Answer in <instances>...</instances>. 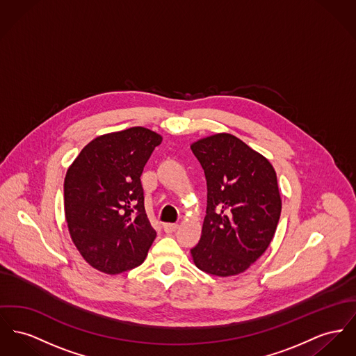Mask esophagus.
Masks as SVG:
<instances>
[{
    "label": "esophagus",
    "mask_w": 356,
    "mask_h": 356,
    "mask_svg": "<svg viewBox=\"0 0 356 356\" xmlns=\"http://www.w3.org/2000/svg\"><path fill=\"white\" fill-rule=\"evenodd\" d=\"M177 228H178V224H174V222H166V224L163 225V229H165V232H166V234H172V232H175V231H177Z\"/></svg>",
    "instance_id": "34e87169"
}]
</instances>
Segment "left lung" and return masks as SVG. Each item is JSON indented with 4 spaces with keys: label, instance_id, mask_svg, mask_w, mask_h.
Listing matches in <instances>:
<instances>
[{
    "label": "left lung",
    "instance_id": "8db88e82",
    "mask_svg": "<svg viewBox=\"0 0 356 356\" xmlns=\"http://www.w3.org/2000/svg\"><path fill=\"white\" fill-rule=\"evenodd\" d=\"M208 186L207 216L195 266L216 277L247 270L271 243L282 209L277 174L271 163L229 134L191 144Z\"/></svg>",
    "mask_w": 356,
    "mask_h": 356
}]
</instances>
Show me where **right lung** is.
<instances>
[{"mask_svg":"<svg viewBox=\"0 0 356 356\" xmlns=\"http://www.w3.org/2000/svg\"><path fill=\"white\" fill-rule=\"evenodd\" d=\"M162 136L143 127L83 147L65 178L72 241L92 267L120 274L140 266L156 236L144 209L143 170Z\"/></svg>","mask_w":356,"mask_h":356,"instance_id":"obj_1","label":"right lung"}]
</instances>
